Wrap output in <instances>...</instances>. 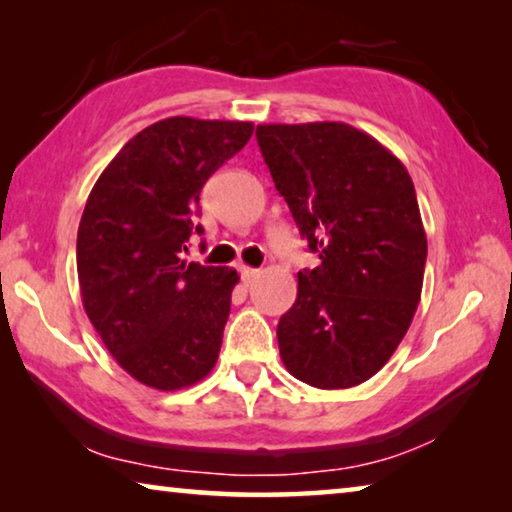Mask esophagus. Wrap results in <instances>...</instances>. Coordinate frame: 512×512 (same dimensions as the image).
<instances>
[{"mask_svg": "<svg viewBox=\"0 0 512 512\" xmlns=\"http://www.w3.org/2000/svg\"><path fill=\"white\" fill-rule=\"evenodd\" d=\"M257 275H259V271H257V268H250V266H241V277H244V282H246V284H250V282H253Z\"/></svg>", "mask_w": 512, "mask_h": 512, "instance_id": "esophagus-1", "label": "esophagus"}]
</instances>
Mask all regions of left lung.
<instances>
[{
	"instance_id": "obj_1",
	"label": "left lung",
	"mask_w": 512,
	"mask_h": 512,
	"mask_svg": "<svg viewBox=\"0 0 512 512\" xmlns=\"http://www.w3.org/2000/svg\"><path fill=\"white\" fill-rule=\"evenodd\" d=\"M257 144L300 235L318 253L277 323L280 357L309 386L352 388L393 357L418 309L427 235L413 180L343 121L259 124Z\"/></svg>"
}]
</instances>
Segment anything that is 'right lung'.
<instances>
[{"mask_svg": "<svg viewBox=\"0 0 512 512\" xmlns=\"http://www.w3.org/2000/svg\"><path fill=\"white\" fill-rule=\"evenodd\" d=\"M250 121L167 117L124 144L94 183L76 239L85 314L128 375L180 391L219 359L237 271L183 259L201 189L244 149Z\"/></svg>", "mask_w": 512, "mask_h": 512, "instance_id": "right-lung-1", "label": "right lung"}]
</instances>
